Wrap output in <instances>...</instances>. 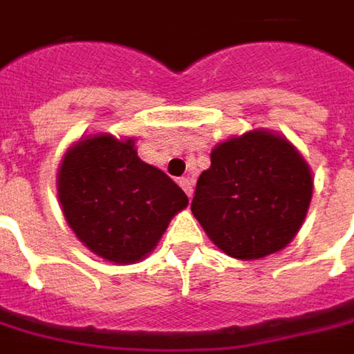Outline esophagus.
<instances>
[{
	"mask_svg": "<svg viewBox=\"0 0 354 354\" xmlns=\"http://www.w3.org/2000/svg\"><path fill=\"white\" fill-rule=\"evenodd\" d=\"M179 185L183 187V191L187 193V197H191L193 195V181H191L189 177H181L179 179Z\"/></svg>",
	"mask_w": 354,
	"mask_h": 354,
	"instance_id": "34e87169",
	"label": "esophagus"
}]
</instances>
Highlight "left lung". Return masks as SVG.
I'll list each match as a JSON object with an SVG mask.
<instances>
[{"label": "left lung", "instance_id": "8db88e82", "mask_svg": "<svg viewBox=\"0 0 354 354\" xmlns=\"http://www.w3.org/2000/svg\"><path fill=\"white\" fill-rule=\"evenodd\" d=\"M313 199V175L290 142L266 131L225 140L197 179L191 212L227 256L258 260L288 245Z\"/></svg>", "mask_w": 354, "mask_h": 354}]
</instances>
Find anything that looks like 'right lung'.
Returning a JSON list of instances; mask_svg holds the SVG:
<instances>
[{"mask_svg": "<svg viewBox=\"0 0 354 354\" xmlns=\"http://www.w3.org/2000/svg\"><path fill=\"white\" fill-rule=\"evenodd\" d=\"M66 221L86 248L116 264L145 258L189 199L171 177L142 163L133 139L74 145L58 173Z\"/></svg>", "mask_w": 354, "mask_h": 354, "instance_id": "right-lung-1", "label": "right lung"}]
</instances>
